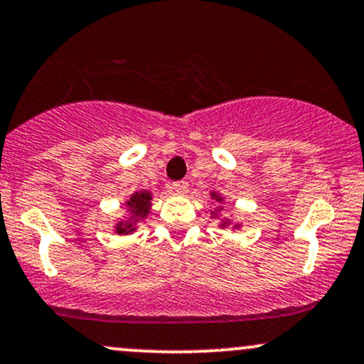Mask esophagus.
I'll return each mask as SVG.
<instances>
[{"mask_svg": "<svg viewBox=\"0 0 364 364\" xmlns=\"http://www.w3.org/2000/svg\"><path fill=\"white\" fill-rule=\"evenodd\" d=\"M171 190L176 191V193H186L188 181H185V179H181V181H174L173 185H171Z\"/></svg>", "mask_w": 364, "mask_h": 364, "instance_id": "obj_1", "label": "esophagus"}]
</instances>
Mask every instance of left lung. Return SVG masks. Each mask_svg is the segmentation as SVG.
<instances>
[{"label":"left lung","mask_w":364,"mask_h":364,"mask_svg":"<svg viewBox=\"0 0 364 364\" xmlns=\"http://www.w3.org/2000/svg\"><path fill=\"white\" fill-rule=\"evenodd\" d=\"M212 196H214V198L217 200V202H220V200H223V198H220V196L217 195V193H212ZM225 225H228V220H223V224H220V228H225Z\"/></svg>","instance_id":"8db88e82"}]
</instances>
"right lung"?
Returning a JSON list of instances; mask_svg holds the SVG:
<instances>
[{
	"label": "right lung",
	"mask_w": 364,
	"mask_h": 364,
	"mask_svg": "<svg viewBox=\"0 0 364 364\" xmlns=\"http://www.w3.org/2000/svg\"><path fill=\"white\" fill-rule=\"evenodd\" d=\"M150 200L152 195L150 191H135V195L127 202V207L129 208V217L127 220H119L116 224V232L118 235H129L136 229V223L149 215L150 210Z\"/></svg>",
	"instance_id": "right-lung-1"
}]
</instances>
